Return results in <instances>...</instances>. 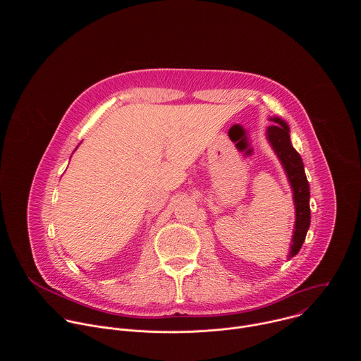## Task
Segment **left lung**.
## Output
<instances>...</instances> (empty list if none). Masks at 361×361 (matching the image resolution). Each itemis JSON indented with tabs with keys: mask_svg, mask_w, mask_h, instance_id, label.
Listing matches in <instances>:
<instances>
[{
	"mask_svg": "<svg viewBox=\"0 0 361 361\" xmlns=\"http://www.w3.org/2000/svg\"><path fill=\"white\" fill-rule=\"evenodd\" d=\"M273 126L267 127V140L287 174L288 183L293 190V200L295 205V224L293 231V240L290 244V252L287 259L294 257L310 227V185H308L304 164L300 154L295 151L290 141V128L287 123L280 117H271Z\"/></svg>",
	"mask_w": 361,
	"mask_h": 361,
	"instance_id": "8db88e82",
	"label": "left lung"
}]
</instances>
